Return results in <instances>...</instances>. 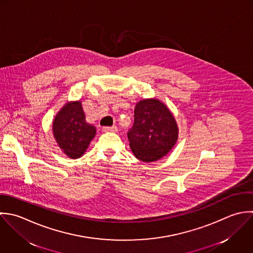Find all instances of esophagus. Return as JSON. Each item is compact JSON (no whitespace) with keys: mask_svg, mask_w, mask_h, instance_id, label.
I'll return each mask as SVG.
<instances>
[{"mask_svg":"<svg viewBox=\"0 0 253 253\" xmlns=\"http://www.w3.org/2000/svg\"><path fill=\"white\" fill-rule=\"evenodd\" d=\"M102 131L103 132H116L117 131V127L116 126H111V127H102Z\"/></svg>","mask_w":253,"mask_h":253,"instance_id":"obj_1","label":"esophagus"}]
</instances>
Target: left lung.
<instances>
[{"mask_svg":"<svg viewBox=\"0 0 253 253\" xmlns=\"http://www.w3.org/2000/svg\"><path fill=\"white\" fill-rule=\"evenodd\" d=\"M127 136L135 157L144 163H151L167 156L174 147L178 127L165 103L148 98L136 104L134 124Z\"/></svg>","mask_w":253,"mask_h":253,"instance_id":"1","label":"left lung"}]
</instances>
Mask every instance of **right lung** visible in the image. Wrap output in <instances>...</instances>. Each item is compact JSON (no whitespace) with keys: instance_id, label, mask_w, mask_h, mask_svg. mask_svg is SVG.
Segmentation results:
<instances>
[{"instance_id":"add662e5","label":"right lung","mask_w":253,"mask_h":253,"mask_svg":"<svg viewBox=\"0 0 253 253\" xmlns=\"http://www.w3.org/2000/svg\"><path fill=\"white\" fill-rule=\"evenodd\" d=\"M52 131L60 149L71 159L81 158L96 133L95 127L85 122L80 100L61 108L53 120Z\"/></svg>"}]
</instances>
